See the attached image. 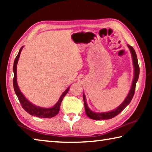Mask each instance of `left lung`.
<instances>
[{
    "instance_id": "1",
    "label": "left lung",
    "mask_w": 152,
    "mask_h": 152,
    "mask_svg": "<svg viewBox=\"0 0 152 152\" xmlns=\"http://www.w3.org/2000/svg\"><path fill=\"white\" fill-rule=\"evenodd\" d=\"M127 46L128 48H129L131 53H132L133 67H134V77H133L132 85V87H131L127 97L125 98L124 101H123L122 103L117 108V109H115L113 110H111V111L107 112V113H95L90 109L86 103L85 94H84V93H83V99H84V108H85L86 114L87 115V116L92 119L104 120V119H112V118L117 116V115H119V113L121 112L130 103L131 101H132L133 99V95H134L135 91L136 83H137V82L138 80L139 75H140V67H139V65H138L137 55H136V53L134 50V49H133V47L130 46L129 45H127Z\"/></svg>"
}]
</instances>
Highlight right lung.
I'll return each instance as SVG.
<instances>
[{"label":"right lung","mask_w":152,"mask_h":152,"mask_svg":"<svg viewBox=\"0 0 152 152\" xmlns=\"http://www.w3.org/2000/svg\"><path fill=\"white\" fill-rule=\"evenodd\" d=\"M23 49V47L20 49L19 51V53L17 56L16 58H15L14 61V65H13V72H14V78H13V86L14 90L15 92V94L18 97V99L20 102V104H21L22 107L23 108L25 111H27L29 114L33 116H35L40 118H51L56 116L60 111V105L61 103V101L64 99V97L66 96V94L68 93L70 87H68L65 91L63 92V94L61 95V96L54 106L51 108H42L36 106V105L32 104L31 102H29L28 100L25 98L23 94H22V92L20 91L18 86L17 82V65L18 60H19V56L21 52V50Z\"/></svg>","instance_id":"right-lung-1"}]
</instances>
